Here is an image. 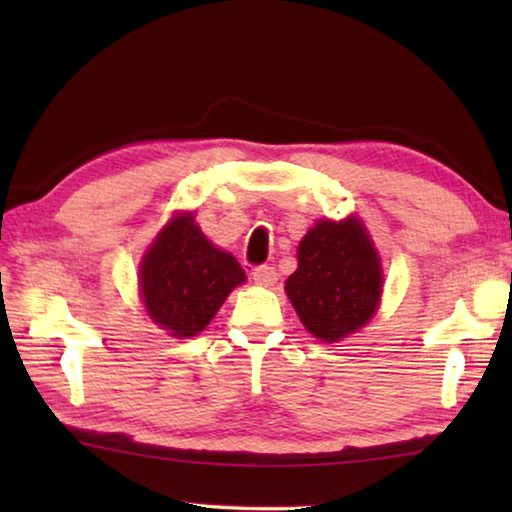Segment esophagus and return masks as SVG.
I'll list each match as a JSON object with an SVG mask.
<instances>
[{
	"mask_svg": "<svg viewBox=\"0 0 512 512\" xmlns=\"http://www.w3.org/2000/svg\"><path fill=\"white\" fill-rule=\"evenodd\" d=\"M253 280L259 284V287H273L275 280H277L275 266H271V264L257 266L255 271H253Z\"/></svg>",
	"mask_w": 512,
	"mask_h": 512,
	"instance_id": "34e87169",
	"label": "esophagus"
}]
</instances>
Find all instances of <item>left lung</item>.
Here are the masks:
<instances>
[{
  "label": "left lung",
  "mask_w": 512,
  "mask_h": 512,
  "mask_svg": "<svg viewBox=\"0 0 512 512\" xmlns=\"http://www.w3.org/2000/svg\"><path fill=\"white\" fill-rule=\"evenodd\" d=\"M287 296L311 334L334 343L368 323L381 296V266L357 219L318 221L298 246Z\"/></svg>",
  "instance_id": "1"
}]
</instances>
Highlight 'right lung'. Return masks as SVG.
Segmentation results:
<instances>
[{
	"label": "right lung",
	"instance_id": "right-lung-1",
	"mask_svg": "<svg viewBox=\"0 0 512 512\" xmlns=\"http://www.w3.org/2000/svg\"><path fill=\"white\" fill-rule=\"evenodd\" d=\"M246 280L232 255L205 239L192 214L176 216L149 248L140 287L144 307L171 336H196L214 318L228 293Z\"/></svg>",
	"mask_w": 512,
	"mask_h": 512
}]
</instances>
